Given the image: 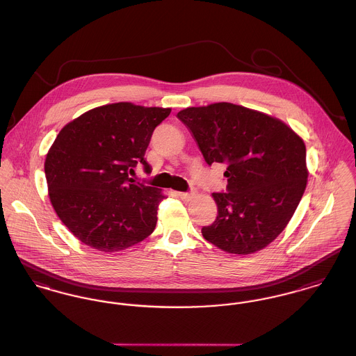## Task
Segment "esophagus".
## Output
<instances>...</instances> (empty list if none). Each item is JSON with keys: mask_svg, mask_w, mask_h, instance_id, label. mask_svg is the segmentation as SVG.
I'll return each instance as SVG.
<instances>
[{"mask_svg": "<svg viewBox=\"0 0 356 356\" xmlns=\"http://www.w3.org/2000/svg\"><path fill=\"white\" fill-rule=\"evenodd\" d=\"M178 197L184 201H190L191 200V194L190 193H178Z\"/></svg>", "mask_w": 356, "mask_h": 356, "instance_id": "34e87169", "label": "esophagus"}]
</instances>
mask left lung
Listing matches in <instances>:
<instances>
[{"instance_id": "left-lung-1", "label": "left lung", "mask_w": 356, "mask_h": 356, "mask_svg": "<svg viewBox=\"0 0 356 356\" xmlns=\"http://www.w3.org/2000/svg\"><path fill=\"white\" fill-rule=\"evenodd\" d=\"M177 118L208 165H228V191L212 194L217 217L202 236L228 254L261 251L286 228L307 188L302 138L282 120L231 102L191 106Z\"/></svg>"}]
</instances>
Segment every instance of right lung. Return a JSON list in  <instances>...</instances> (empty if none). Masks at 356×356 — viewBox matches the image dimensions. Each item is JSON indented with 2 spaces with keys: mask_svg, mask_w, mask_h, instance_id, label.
<instances>
[{
  "mask_svg": "<svg viewBox=\"0 0 356 356\" xmlns=\"http://www.w3.org/2000/svg\"><path fill=\"white\" fill-rule=\"evenodd\" d=\"M171 108L116 102L67 122L48 149L49 201L74 236L101 252H118L149 236L162 190L129 178L156 125Z\"/></svg>",
  "mask_w": 356,
  "mask_h": 356,
  "instance_id": "right-lung-1",
  "label": "right lung"
}]
</instances>
